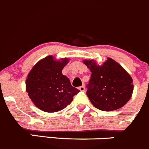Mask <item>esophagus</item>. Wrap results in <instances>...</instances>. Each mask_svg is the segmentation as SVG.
I'll return each instance as SVG.
<instances>
[{
  "label": "esophagus",
  "mask_w": 149,
  "mask_h": 149,
  "mask_svg": "<svg viewBox=\"0 0 149 149\" xmlns=\"http://www.w3.org/2000/svg\"><path fill=\"white\" fill-rule=\"evenodd\" d=\"M78 89H79L80 91H85V86H84V85H82V86L79 87V88H78Z\"/></svg>",
  "instance_id": "esophagus-1"
}]
</instances>
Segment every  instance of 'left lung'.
<instances>
[{
  "label": "left lung",
  "instance_id": "8db88e82",
  "mask_svg": "<svg viewBox=\"0 0 149 149\" xmlns=\"http://www.w3.org/2000/svg\"><path fill=\"white\" fill-rule=\"evenodd\" d=\"M83 62L92 72L86 94L95 108L114 111L128 102L133 91L132 79L120 64L111 58L101 66L93 60Z\"/></svg>",
  "mask_w": 149,
  "mask_h": 149
}]
</instances>
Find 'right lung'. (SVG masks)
Segmentation results:
<instances>
[{
  "mask_svg": "<svg viewBox=\"0 0 149 149\" xmlns=\"http://www.w3.org/2000/svg\"><path fill=\"white\" fill-rule=\"evenodd\" d=\"M69 60L56 61L48 56L33 67L26 79V91L38 108L45 112L61 111L79 92L61 71Z\"/></svg>",
  "mask_w": 149,
  "mask_h": 149,
  "instance_id": "1",
  "label": "right lung"
}]
</instances>
